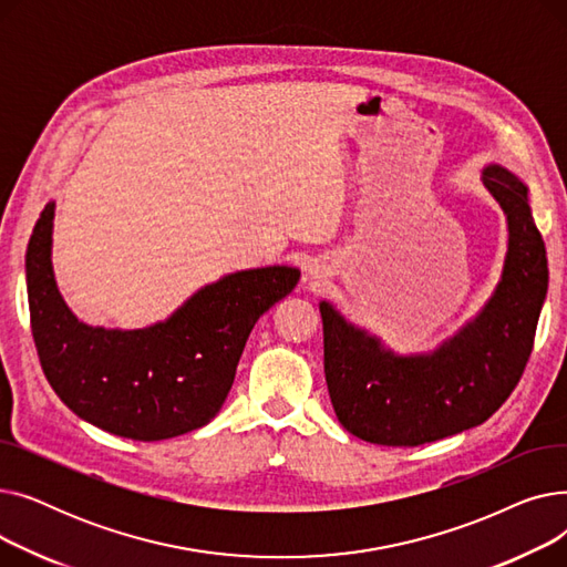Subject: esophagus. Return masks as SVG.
<instances>
[{
  "mask_svg": "<svg viewBox=\"0 0 567 567\" xmlns=\"http://www.w3.org/2000/svg\"><path fill=\"white\" fill-rule=\"evenodd\" d=\"M306 278H308V280H321V278H326V266L319 264V261H312V264L306 268Z\"/></svg>",
  "mask_w": 567,
  "mask_h": 567,
  "instance_id": "esophagus-1",
  "label": "esophagus"
}]
</instances>
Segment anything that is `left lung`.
<instances>
[{"instance_id": "obj_1", "label": "left lung", "mask_w": 567, "mask_h": 567, "mask_svg": "<svg viewBox=\"0 0 567 567\" xmlns=\"http://www.w3.org/2000/svg\"><path fill=\"white\" fill-rule=\"evenodd\" d=\"M483 186L505 214L508 248L489 299L451 338L400 353L319 301L326 383L353 436L404 449L439 441L485 423L517 385L547 299V250L522 178L489 163Z\"/></svg>"}]
</instances>
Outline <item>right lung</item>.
Instances as JSON below:
<instances>
[{
    "instance_id": "1",
    "label": "right lung",
    "mask_w": 567,
    "mask_h": 567,
    "mask_svg": "<svg viewBox=\"0 0 567 567\" xmlns=\"http://www.w3.org/2000/svg\"><path fill=\"white\" fill-rule=\"evenodd\" d=\"M54 202L27 246L32 333L43 372L82 421L133 441H163L212 423L257 319L301 271L276 264L199 287L169 317L142 329L92 326L66 306L52 268Z\"/></svg>"
}]
</instances>
